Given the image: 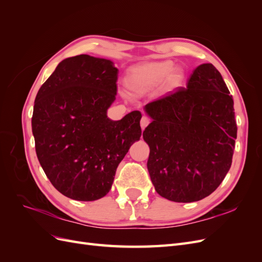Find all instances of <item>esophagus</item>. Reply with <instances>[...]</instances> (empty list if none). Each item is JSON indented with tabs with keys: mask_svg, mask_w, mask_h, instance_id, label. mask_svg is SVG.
Wrapping results in <instances>:
<instances>
[{
	"mask_svg": "<svg viewBox=\"0 0 262 262\" xmlns=\"http://www.w3.org/2000/svg\"><path fill=\"white\" fill-rule=\"evenodd\" d=\"M149 122H150V120L147 117H142V119H141V128L145 129L146 126L149 124Z\"/></svg>",
	"mask_w": 262,
	"mask_h": 262,
	"instance_id": "obj_1",
	"label": "esophagus"
}]
</instances>
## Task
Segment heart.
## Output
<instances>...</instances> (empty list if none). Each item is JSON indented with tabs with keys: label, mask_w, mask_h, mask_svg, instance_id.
<instances>
[{
	"label": "heart",
	"mask_w": 262,
	"mask_h": 262,
	"mask_svg": "<svg viewBox=\"0 0 262 262\" xmlns=\"http://www.w3.org/2000/svg\"><path fill=\"white\" fill-rule=\"evenodd\" d=\"M184 81V71L173 68L170 60L146 62L130 69L126 76V86L131 93L141 95L152 91L161 83L165 90H173Z\"/></svg>",
	"instance_id": "b5f03b06"
}]
</instances>
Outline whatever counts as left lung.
Instances as JSON below:
<instances>
[{"label": "left lung", "mask_w": 262, "mask_h": 262, "mask_svg": "<svg viewBox=\"0 0 262 262\" xmlns=\"http://www.w3.org/2000/svg\"><path fill=\"white\" fill-rule=\"evenodd\" d=\"M147 169L156 192L173 202L210 195L232 165L237 138L234 101L211 63L198 67L173 94L145 106Z\"/></svg>", "instance_id": "8db88e82"}]
</instances>
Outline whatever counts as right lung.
<instances>
[{"instance_id":"obj_1","label":"right lung","mask_w":262,"mask_h":262,"mask_svg":"<svg viewBox=\"0 0 262 262\" xmlns=\"http://www.w3.org/2000/svg\"><path fill=\"white\" fill-rule=\"evenodd\" d=\"M118 69L87 54L59 63L35 99L31 129L38 161L53 187L70 199L105 196L118 165L142 134L138 110L114 121Z\"/></svg>"}]
</instances>
